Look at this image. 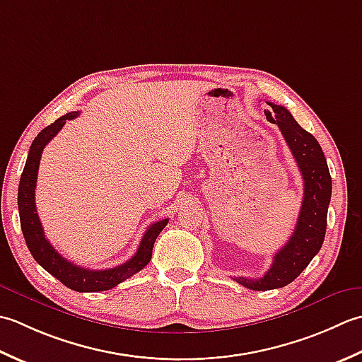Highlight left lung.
I'll return each mask as SVG.
<instances>
[{
    "mask_svg": "<svg viewBox=\"0 0 362 362\" xmlns=\"http://www.w3.org/2000/svg\"><path fill=\"white\" fill-rule=\"evenodd\" d=\"M267 120L278 124L292 151L305 181L303 203L297 226L286 245L274 256L270 269L262 278L238 276L235 281L252 291H270L287 286L303 272L319 253L327 231V214L331 200V176L328 164L315 137L293 120L284 106L269 103Z\"/></svg>",
    "mask_w": 362,
    "mask_h": 362,
    "instance_id": "obj_1",
    "label": "left lung"
}]
</instances>
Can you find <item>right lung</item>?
Listing matches in <instances>:
<instances>
[{"instance_id": "obj_1", "label": "right lung", "mask_w": 362, "mask_h": 362, "mask_svg": "<svg viewBox=\"0 0 362 362\" xmlns=\"http://www.w3.org/2000/svg\"><path fill=\"white\" fill-rule=\"evenodd\" d=\"M79 112H69L51 123L49 127L42 129L29 148V154L26 164L20 178L18 186V212H20V223L21 231H23L26 245L31 252L34 259L39 262L48 274L57 278L59 281L65 284L71 291L76 292H100L109 291L120 284L124 279H128L137 272L142 270L151 259L153 245L156 242L159 233L164 230L168 223V218L159 220V222L150 225L148 230L145 231L136 255L129 261L119 265L114 269L106 270H90L79 267L73 262L67 261L65 257L59 255L54 247L51 245L45 238L40 218L37 216L35 209V182L37 173H39V164L43 148L53 139L67 120L75 119Z\"/></svg>"}]
</instances>
